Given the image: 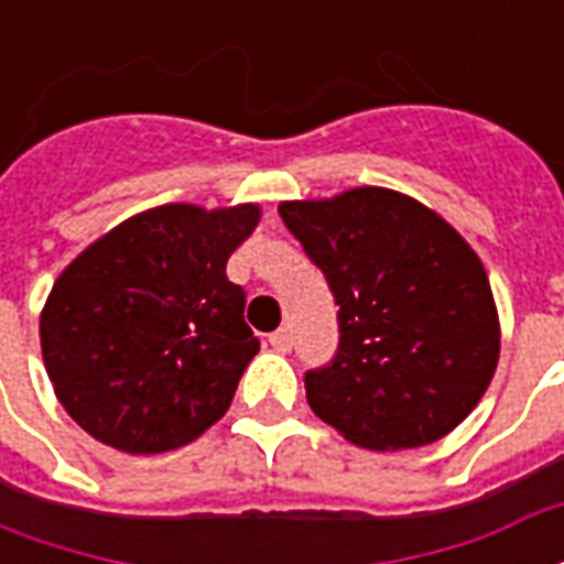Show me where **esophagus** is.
I'll use <instances>...</instances> for the list:
<instances>
[{"mask_svg":"<svg viewBox=\"0 0 564 564\" xmlns=\"http://www.w3.org/2000/svg\"><path fill=\"white\" fill-rule=\"evenodd\" d=\"M269 344L274 347V350H278V354H286V350L293 347V332L286 329V326H281L278 332H271Z\"/></svg>","mask_w":564,"mask_h":564,"instance_id":"obj_1","label":"esophagus"}]
</instances>
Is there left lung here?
Masks as SVG:
<instances>
[{
  "label": "left lung",
  "mask_w": 564,
  "mask_h": 564,
  "mask_svg": "<svg viewBox=\"0 0 564 564\" xmlns=\"http://www.w3.org/2000/svg\"><path fill=\"white\" fill-rule=\"evenodd\" d=\"M278 214L338 305V350L305 371L311 411L371 449L453 432L498 362L496 302L477 253L435 210L380 186L283 202Z\"/></svg>",
  "instance_id": "obj_1"
}]
</instances>
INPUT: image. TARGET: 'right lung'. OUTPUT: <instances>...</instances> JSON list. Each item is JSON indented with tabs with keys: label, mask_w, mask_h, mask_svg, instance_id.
Returning <instances> with one entry per match:
<instances>
[{
	"label": "right lung",
	"mask_w": 564,
	"mask_h": 564,
	"mask_svg": "<svg viewBox=\"0 0 564 564\" xmlns=\"http://www.w3.org/2000/svg\"><path fill=\"white\" fill-rule=\"evenodd\" d=\"M257 223V205H162L59 274L42 311V356L80 429L127 453H165L229 411L259 338L226 259Z\"/></svg>",
	"instance_id": "add662e5"
}]
</instances>
